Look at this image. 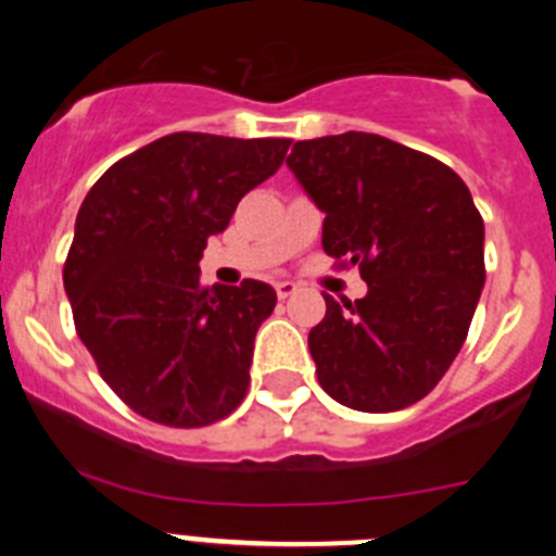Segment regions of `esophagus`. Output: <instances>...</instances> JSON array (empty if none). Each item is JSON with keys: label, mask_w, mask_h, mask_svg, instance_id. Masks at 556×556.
<instances>
[{"label": "esophagus", "mask_w": 556, "mask_h": 556, "mask_svg": "<svg viewBox=\"0 0 556 556\" xmlns=\"http://www.w3.org/2000/svg\"><path fill=\"white\" fill-rule=\"evenodd\" d=\"M275 292H278V298H281V301H287V298H292V294L298 292V283L278 281V283H275Z\"/></svg>", "instance_id": "34e87169"}]
</instances>
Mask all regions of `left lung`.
I'll return each mask as SVG.
<instances>
[{
  "label": "left lung",
  "mask_w": 556,
  "mask_h": 556,
  "mask_svg": "<svg viewBox=\"0 0 556 556\" xmlns=\"http://www.w3.org/2000/svg\"><path fill=\"white\" fill-rule=\"evenodd\" d=\"M287 164L326 211L323 250L367 281L362 301L326 294L308 333L317 381L358 412L417 404L459 353L484 287V223L468 186L376 132L294 141Z\"/></svg>",
  "instance_id": "1"
}]
</instances>
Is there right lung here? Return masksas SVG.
I'll use <instances>...</instances> for the list:
<instances>
[{
    "label": "right lung",
    "instance_id": "add662e5",
    "mask_svg": "<svg viewBox=\"0 0 556 556\" xmlns=\"http://www.w3.org/2000/svg\"><path fill=\"white\" fill-rule=\"evenodd\" d=\"M289 139L169 132L91 186L63 264L77 337L136 415L172 429L228 417L250 387L262 281L203 287L198 262L239 200L275 175Z\"/></svg>",
    "mask_w": 556,
    "mask_h": 556
}]
</instances>
